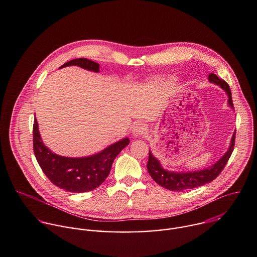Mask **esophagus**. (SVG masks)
<instances>
[{
	"instance_id": "1",
	"label": "esophagus",
	"mask_w": 257,
	"mask_h": 257,
	"mask_svg": "<svg viewBox=\"0 0 257 257\" xmlns=\"http://www.w3.org/2000/svg\"><path fill=\"white\" fill-rule=\"evenodd\" d=\"M146 130H148V127H146L145 124L138 123L132 128V135L134 137H140L141 135L146 133Z\"/></svg>"
}]
</instances>
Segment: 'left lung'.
Here are the masks:
<instances>
[{
  "label": "left lung",
  "mask_w": 257,
  "mask_h": 257,
  "mask_svg": "<svg viewBox=\"0 0 257 257\" xmlns=\"http://www.w3.org/2000/svg\"><path fill=\"white\" fill-rule=\"evenodd\" d=\"M208 81L210 83H213L219 86L227 93L228 105L231 108H234L232 93L228 83L223 79H219L215 74H212V73H210L208 75ZM235 134H236V131L233 133L227 152L221 157V159L216 161L213 165L209 166L208 168H205L199 171H191V172L169 171L164 169L161 162L153 155V153L150 150L149 162H148V166H146L148 167V171L152 176V178L158 183L159 185L171 191H182V190L192 189L195 187L202 186L206 184V183H209L212 180H214L219 174H221V172L225 168L234 150Z\"/></svg>",
  "instance_id": "obj_1"
}]
</instances>
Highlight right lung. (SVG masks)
<instances>
[{
    "mask_svg": "<svg viewBox=\"0 0 257 257\" xmlns=\"http://www.w3.org/2000/svg\"><path fill=\"white\" fill-rule=\"evenodd\" d=\"M77 66L87 71L99 72V64L80 58L71 60L60 68ZM125 137L92 156L81 158L63 157L45 145L39 130L38 120L33 123V151L43 172L54 185L69 192H87L97 188L108 176L116 157L129 144Z\"/></svg>",
    "mask_w": 257,
    "mask_h": 257,
    "instance_id": "right-lung-1",
    "label": "right lung"
}]
</instances>
